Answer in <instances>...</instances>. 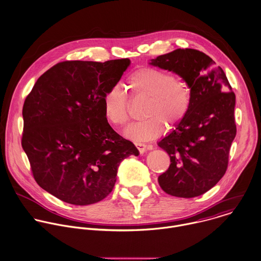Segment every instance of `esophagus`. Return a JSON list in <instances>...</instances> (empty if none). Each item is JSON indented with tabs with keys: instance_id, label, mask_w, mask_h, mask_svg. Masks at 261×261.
Masks as SVG:
<instances>
[{
	"instance_id": "1",
	"label": "esophagus",
	"mask_w": 261,
	"mask_h": 261,
	"mask_svg": "<svg viewBox=\"0 0 261 261\" xmlns=\"http://www.w3.org/2000/svg\"><path fill=\"white\" fill-rule=\"evenodd\" d=\"M135 145H136V147L138 148V150H139L140 153H144V151H146V149H151V146H148V145H146V144H144V143H139V142H137V143H135Z\"/></svg>"
}]
</instances>
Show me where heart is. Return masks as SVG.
I'll return each mask as SVG.
<instances>
[{"label": "heart", "instance_id": "obj_1", "mask_svg": "<svg viewBox=\"0 0 261 261\" xmlns=\"http://www.w3.org/2000/svg\"><path fill=\"white\" fill-rule=\"evenodd\" d=\"M127 86L134 94L148 97L144 112L147 119L126 130V137L133 141H149L161 136L166 130L165 123L173 129L185 120L190 111V87L165 70L141 67L129 75ZM103 114L106 120L115 127L128 124V99L118 86L112 87L106 93Z\"/></svg>", "mask_w": 261, "mask_h": 261}]
</instances>
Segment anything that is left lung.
Masks as SVG:
<instances>
[{
	"label": "left lung",
	"mask_w": 261,
	"mask_h": 261,
	"mask_svg": "<svg viewBox=\"0 0 261 261\" xmlns=\"http://www.w3.org/2000/svg\"><path fill=\"white\" fill-rule=\"evenodd\" d=\"M149 64L178 74L192 94L185 120L158 143L171 159L169 169L159 177V184L172 196H199L212 189L227 171L237 132L236 95L224 70L200 50L177 48Z\"/></svg>",
	"instance_id": "obj_1"
}]
</instances>
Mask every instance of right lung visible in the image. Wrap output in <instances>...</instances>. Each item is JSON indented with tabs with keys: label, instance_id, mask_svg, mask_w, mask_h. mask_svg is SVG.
<instances>
[{
	"label": "right lung",
	"instance_id": "1",
	"mask_svg": "<svg viewBox=\"0 0 261 261\" xmlns=\"http://www.w3.org/2000/svg\"><path fill=\"white\" fill-rule=\"evenodd\" d=\"M129 59L65 61L53 66L26 96L21 144L36 183L64 202L88 205L113 190L121 162L139 154L103 114L106 93Z\"/></svg>",
	"mask_w": 261,
	"mask_h": 261
}]
</instances>
